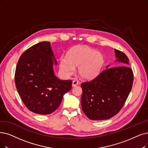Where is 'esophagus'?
Listing matches in <instances>:
<instances>
[{"label":"esophagus","mask_w":148,"mask_h":148,"mask_svg":"<svg viewBox=\"0 0 148 148\" xmlns=\"http://www.w3.org/2000/svg\"><path fill=\"white\" fill-rule=\"evenodd\" d=\"M78 84V81L74 80V81L72 82V87H75L76 86H77Z\"/></svg>","instance_id":"obj_1"}]
</instances>
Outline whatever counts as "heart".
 I'll list each match as a JSON object with an SVG mask.
<instances>
[{"mask_svg":"<svg viewBox=\"0 0 148 148\" xmlns=\"http://www.w3.org/2000/svg\"><path fill=\"white\" fill-rule=\"evenodd\" d=\"M104 62L101 52L87 46H76L69 51L67 58L61 59L60 69L64 76H68L75 72V67H78L82 78L92 79L98 76Z\"/></svg>","mask_w":148,"mask_h":148,"instance_id":"obj_1","label":"heart"}]
</instances>
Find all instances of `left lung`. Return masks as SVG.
<instances>
[{
    "label": "left lung",
    "instance_id": "left-lung-1",
    "mask_svg": "<svg viewBox=\"0 0 148 148\" xmlns=\"http://www.w3.org/2000/svg\"><path fill=\"white\" fill-rule=\"evenodd\" d=\"M115 62L110 65L93 80L82 83V109L92 120H107L115 116L125 104L132 89L134 75L128 65L127 56L115 49Z\"/></svg>",
    "mask_w": 148,
    "mask_h": 148
}]
</instances>
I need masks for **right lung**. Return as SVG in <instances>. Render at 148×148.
<instances>
[{"label": "right lung", "mask_w": 148, "mask_h": 148, "mask_svg": "<svg viewBox=\"0 0 148 148\" xmlns=\"http://www.w3.org/2000/svg\"><path fill=\"white\" fill-rule=\"evenodd\" d=\"M57 62L50 42H41L21 56L15 72V84L26 107L35 114H50L60 106L72 81L61 80L53 66Z\"/></svg>", "instance_id": "1"}]
</instances>
